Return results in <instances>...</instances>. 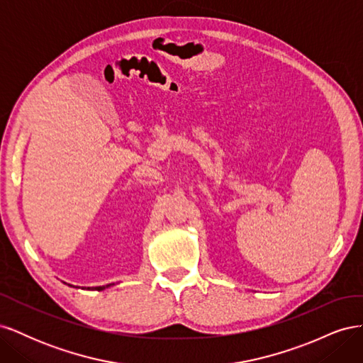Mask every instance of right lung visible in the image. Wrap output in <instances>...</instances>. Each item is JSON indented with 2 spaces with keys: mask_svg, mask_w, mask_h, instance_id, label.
Returning a JSON list of instances; mask_svg holds the SVG:
<instances>
[{
  "mask_svg": "<svg viewBox=\"0 0 363 363\" xmlns=\"http://www.w3.org/2000/svg\"><path fill=\"white\" fill-rule=\"evenodd\" d=\"M108 286H111V284H107V286H98V288H95L96 291H103L104 288H108Z\"/></svg>",
  "mask_w": 363,
  "mask_h": 363,
  "instance_id": "obj_1",
  "label": "right lung"
}]
</instances>
